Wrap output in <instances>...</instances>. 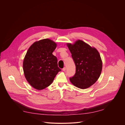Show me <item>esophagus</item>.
Masks as SVG:
<instances>
[{"label":"esophagus","mask_w":125,"mask_h":125,"mask_svg":"<svg viewBox=\"0 0 125 125\" xmlns=\"http://www.w3.org/2000/svg\"><path fill=\"white\" fill-rule=\"evenodd\" d=\"M66 68L65 67H64V68H63L62 69V70H63V71H65V70H66Z\"/></svg>","instance_id":"obj_1"}]
</instances>
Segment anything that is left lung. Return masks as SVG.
<instances>
[{
    "mask_svg": "<svg viewBox=\"0 0 125 125\" xmlns=\"http://www.w3.org/2000/svg\"><path fill=\"white\" fill-rule=\"evenodd\" d=\"M67 46L74 62L75 74L70 81L75 87L82 89L93 85L99 78L102 71V63L98 51L82 41H77Z\"/></svg>",
    "mask_w": 125,
    "mask_h": 125,
    "instance_id": "left-lung-1",
    "label": "left lung"
}]
</instances>
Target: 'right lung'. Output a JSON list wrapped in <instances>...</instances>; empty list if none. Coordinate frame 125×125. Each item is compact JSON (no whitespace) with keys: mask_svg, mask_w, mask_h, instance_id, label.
<instances>
[{"mask_svg":"<svg viewBox=\"0 0 125 125\" xmlns=\"http://www.w3.org/2000/svg\"><path fill=\"white\" fill-rule=\"evenodd\" d=\"M56 43L44 39L32 44L23 61V70L26 80L37 90L48 87L61 69L58 66L57 58L52 54Z\"/></svg>","mask_w":125,"mask_h":125,"instance_id":"add662e5","label":"right lung"}]
</instances>
